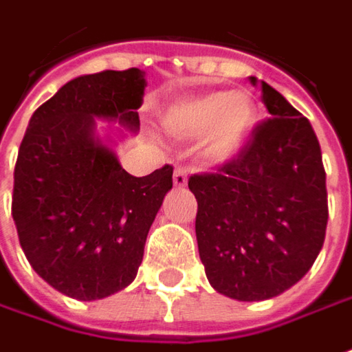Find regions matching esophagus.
Listing matches in <instances>:
<instances>
[{"label": "esophagus", "instance_id": "34e87169", "mask_svg": "<svg viewBox=\"0 0 352 352\" xmlns=\"http://www.w3.org/2000/svg\"><path fill=\"white\" fill-rule=\"evenodd\" d=\"M188 181V173H186V169L184 168H177L175 173H173V184H175L177 188H183L184 184Z\"/></svg>", "mask_w": 352, "mask_h": 352}]
</instances>
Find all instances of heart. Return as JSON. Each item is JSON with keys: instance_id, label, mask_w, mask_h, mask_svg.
I'll return each instance as SVG.
<instances>
[{"instance_id": "1", "label": "heart", "mask_w": 352, "mask_h": 352, "mask_svg": "<svg viewBox=\"0 0 352 352\" xmlns=\"http://www.w3.org/2000/svg\"><path fill=\"white\" fill-rule=\"evenodd\" d=\"M253 118L255 108L248 95L215 91L171 102L162 112V125L181 139L201 137L210 158L227 160L244 144Z\"/></svg>"}]
</instances>
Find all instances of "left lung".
Returning <instances> with one entry per match:
<instances>
[{
    "label": "left lung",
    "instance_id": "obj_1",
    "mask_svg": "<svg viewBox=\"0 0 352 352\" xmlns=\"http://www.w3.org/2000/svg\"><path fill=\"white\" fill-rule=\"evenodd\" d=\"M255 83L257 80L252 78ZM270 118L215 173L188 179L206 276L238 301L280 296L303 278L324 244L328 192L309 120L261 82Z\"/></svg>",
    "mask_w": 352,
    "mask_h": 352
}]
</instances>
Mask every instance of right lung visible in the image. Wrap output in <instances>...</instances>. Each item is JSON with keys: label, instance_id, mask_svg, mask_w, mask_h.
<instances>
[{"label": "right lung", "instance_id": "1", "mask_svg": "<svg viewBox=\"0 0 352 352\" xmlns=\"http://www.w3.org/2000/svg\"><path fill=\"white\" fill-rule=\"evenodd\" d=\"M144 87L139 68L80 76L34 112L19 148L11 211L22 252L47 284L80 301L133 282L173 186L169 164L133 177L93 139L95 118L137 129Z\"/></svg>", "mask_w": 352, "mask_h": 352}]
</instances>
